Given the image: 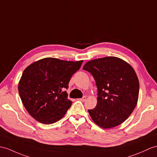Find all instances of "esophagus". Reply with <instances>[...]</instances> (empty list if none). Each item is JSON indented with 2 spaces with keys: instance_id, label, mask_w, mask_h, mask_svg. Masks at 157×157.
<instances>
[{
  "instance_id": "34e87169",
  "label": "esophagus",
  "mask_w": 157,
  "mask_h": 157,
  "mask_svg": "<svg viewBox=\"0 0 157 157\" xmlns=\"http://www.w3.org/2000/svg\"><path fill=\"white\" fill-rule=\"evenodd\" d=\"M86 97L85 96H84V97H82L81 98H78V100L82 101V102H84V101H86Z\"/></svg>"
}]
</instances>
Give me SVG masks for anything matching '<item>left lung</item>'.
<instances>
[{"instance_id": "left-lung-1", "label": "left lung", "mask_w": 157, "mask_h": 157, "mask_svg": "<svg viewBox=\"0 0 157 157\" xmlns=\"http://www.w3.org/2000/svg\"><path fill=\"white\" fill-rule=\"evenodd\" d=\"M94 78L97 104L89 110L92 119L103 128L123 123L136 106L139 82L132 67L114 56L92 60L83 67Z\"/></svg>"}]
</instances>
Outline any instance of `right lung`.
Returning <instances> with one entry per match:
<instances>
[{"label":"right lung","instance_id":"obj_1","mask_svg":"<svg viewBox=\"0 0 157 157\" xmlns=\"http://www.w3.org/2000/svg\"><path fill=\"white\" fill-rule=\"evenodd\" d=\"M82 60L55 58L39 60L26 68L18 83V93L25 109L34 119L45 124L62 118L72 102L66 89Z\"/></svg>","mask_w":157,"mask_h":157}]
</instances>
